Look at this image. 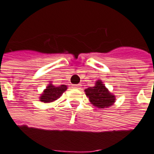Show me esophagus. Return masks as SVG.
I'll return each instance as SVG.
<instances>
[{"label":"esophagus","mask_w":154,"mask_h":154,"mask_svg":"<svg viewBox=\"0 0 154 154\" xmlns=\"http://www.w3.org/2000/svg\"><path fill=\"white\" fill-rule=\"evenodd\" d=\"M81 84H76V85H72V88H75V89H80L81 88Z\"/></svg>","instance_id":"esophagus-1"}]
</instances>
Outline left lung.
I'll list each match as a JSON object with an SVG mask.
<instances>
[{"mask_svg": "<svg viewBox=\"0 0 154 154\" xmlns=\"http://www.w3.org/2000/svg\"><path fill=\"white\" fill-rule=\"evenodd\" d=\"M86 96L89 98L90 103L98 108H107L114 104L116 101L114 94L106 88L102 80H97L95 86L85 89Z\"/></svg>", "mask_w": 154, "mask_h": 154, "instance_id": "obj_1", "label": "left lung"}]
</instances>
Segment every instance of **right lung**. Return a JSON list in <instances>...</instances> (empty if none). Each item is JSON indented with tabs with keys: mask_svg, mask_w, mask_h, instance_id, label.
Wrapping results in <instances>:
<instances>
[{
	"mask_svg": "<svg viewBox=\"0 0 154 154\" xmlns=\"http://www.w3.org/2000/svg\"><path fill=\"white\" fill-rule=\"evenodd\" d=\"M67 89V86L61 85L59 87H56L50 82L47 87L43 90L42 93L40 95L39 99L44 103H50L57 100L63 94V92Z\"/></svg>",
	"mask_w": 154,
	"mask_h": 154,
	"instance_id": "right-lung-1",
	"label": "right lung"
}]
</instances>
